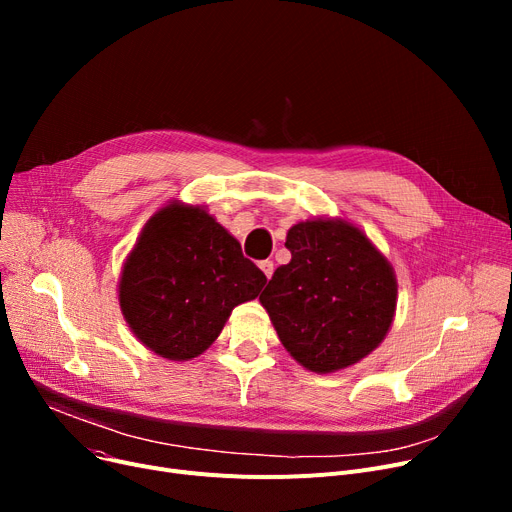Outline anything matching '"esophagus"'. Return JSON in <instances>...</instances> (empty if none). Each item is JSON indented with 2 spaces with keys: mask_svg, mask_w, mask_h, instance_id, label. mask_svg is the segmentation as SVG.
<instances>
[{
  "mask_svg": "<svg viewBox=\"0 0 512 512\" xmlns=\"http://www.w3.org/2000/svg\"><path fill=\"white\" fill-rule=\"evenodd\" d=\"M259 267H261V272L265 274V278L270 280V278H272V274H274V261L265 259V261H261V263H259Z\"/></svg>",
  "mask_w": 512,
  "mask_h": 512,
  "instance_id": "obj_1",
  "label": "esophagus"
}]
</instances>
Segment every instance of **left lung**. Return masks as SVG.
Returning <instances> with one entry per match:
<instances>
[{"label":"left lung","instance_id":"1","mask_svg":"<svg viewBox=\"0 0 512 512\" xmlns=\"http://www.w3.org/2000/svg\"><path fill=\"white\" fill-rule=\"evenodd\" d=\"M292 259L259 297L290 357L315 373L351 367L386 338L398 284L367 234L340 218L294 224Z\"/></svg>","mask_w":512,"mask_h":512}]
</instances>
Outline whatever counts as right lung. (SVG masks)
I'll return each instance as SVG.
<instances>
[{
    "instance_id": "right-lung-1",
    "label": "right lung",
    "mask_w": 512,
    "mask_h": 512,
    "mask_svg": "<svg viewBox=\"0 0 512 512\" xmlns=\"http://www.w3.org/2000/svg\"><path fill=\"white\" fill-rule=\"evenodd\" d=\"M267 278L203 205L157 209L128 253L118 301L132 334L168 361H191L220 336L232 309Z\"/></svg>"
}]
</instances>
